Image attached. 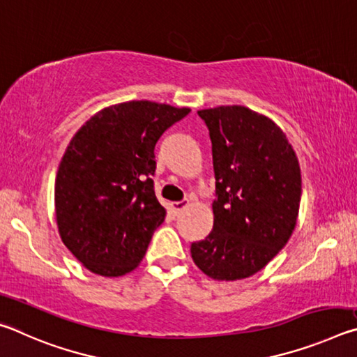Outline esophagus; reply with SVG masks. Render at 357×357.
<instances>
[{
	"instance_id": "34e87169",
	"label": "esophagus",
	"mask_w": 357,
	"mask_h": 357,
	"mask_svg": "<svg viewBox=\"0 0 357 357\" xmlns=\"http://www.w3.org/2000/svg\"><path fill=\"white\" fill-rule=\"evenodd\" d=\"M170 206H172V209H173V213H174V214H179L181 211H183L185 206H189V200H187V198H185V200L174 202V203H172V204H170Z\"/></svg>"
}]
</instances>
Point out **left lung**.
I'll return each mask as SVG.
<instances>
[{
    "instance_id": "8db88e82",
    "label": "left lung",
    "mask_w": 357,
    "mask_h": 357,
    "mask_svg": "<svg viewBox=\"0 0 357 357\" xmlns=\"http://www.w3.org/2000/svg\"><path fill=\"white\" fill-rule=\"evenodd\" d=\"M213 143L214 227L192 243L195 264L214 280L261 271L291 236L301 203V168L273 119L243 105L198 112Z\"/></svg>"
}]
</instances>
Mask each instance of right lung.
<instances>
[{
	"instance_id": "1",
	"label": "right lung",
	"mask_w": 357,
	"mask_h": 357,
	"mask_svg": "<svg viewBox=\"0 0 357 357\" xmlns=\"http://www.w3.org/2000/svg\"><path fill=\"white\" fill-rule=\"evenodd\" d=\"M151 100L107 107L72 138L55 181V213L64 245L104 277L134 271L165 209L154 193V146L189 114Z\"/></svg>"
}]
</instances>
